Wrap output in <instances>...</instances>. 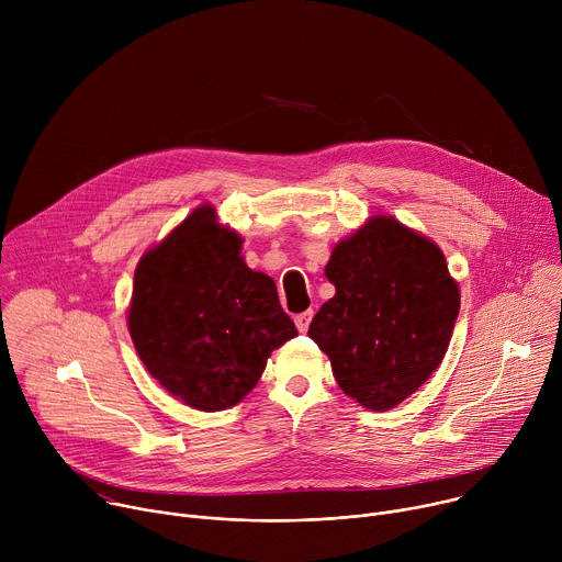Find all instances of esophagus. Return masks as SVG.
I'll return each mask as SVG.
<instances>
[{
  "label": "esophagus",
  "mask_w": 562,
  "mask_h": 562,
  "mask_svg": "<svg viewBox=\"0 0 562 562\" xmlns=\"http://www.w3.org/2000/svg\"><path fill=\"white\" fill-rule=\"evenodd\" d=\"M311 317H313V311L308 308V311H304V313H300V315H295V327H297V331H306L308 329V325H311Z\"/></svg>",
  "instance_id": "34e87169"
}]
</instances>
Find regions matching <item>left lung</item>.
<instances>
[{
  "mask_svg": "<svg viewBox=\"0 0 562 562\" xmlns=\"http://www.w3.org/2000/svg\"><path fill=\"white\" fill-rule=\"evenodd\" d=\"M336 295L311 319L340 389L389 412L440 367L460 311L458 282L436 243L375 215L334 247L325 267Z\"/></svg>",
  "mask_w": 562,
  "mask_h": 562,
  "instance_id": "1",
  "label": "left lung"
}]
</instances>
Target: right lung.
Masks as SVG:
<instances>
[{
    "mask_svg": "<svg viewBox=\"0 0 562 562\" xmlns=\"http://www.w3.org/2000/svg\"><path fill=\"white\" fill-rule=\"evenodd\" d=\"M243 237L198 206L148 249L133 280L128 331L146 371L200 412L235 407L273 349L297 336L276 282L239 256Z\"/></svg>",
    "mask_w": 562,
    "mask_h": 562,
    "instance_id": "1",
    "label": "right lung"
}]
</instances>
